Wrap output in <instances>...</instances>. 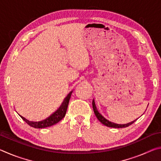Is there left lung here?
<instances>
[{
    "label": "left lung",
    "instance_id": "1",
    "mask_svg": "<svg viewBox=\"0 0 161 161\" xmlns=\"http://www.w3.org/2000/svg\"><path fill=\"white\" fill-rule=\"evenodd\" d=\"M92 107H93V109H94V112L95 114V115H96L97 118L98 119V120L101 122V123L103 124V125H105V126H107L108 127H111V128H125V127H127L130 126V124H132L134 123L136 121H133L131 122H130V123H128L126 124H115L114 123V122H111L110 121H108V119H107L105 118V117H103L102 114H101L99 111L97 110V107H96V104H95V102H94V100H93V102H92Z\"/></svg>",
    "mask_w": 161,
    "mask_h": 161
}]
</instances>
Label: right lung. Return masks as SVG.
Segmentation results:
<instances>
[{
    "label": "right lung",
    "instance_id": "1",
    "mask_svg": "<svg viewBox=\"0 0 161 161\" xmlns=\"http://www.w3.org/2000/svg\"><path fill=\"white\" fill-rule=\"evenodd\" d=\"M72 92H71L70 93L68 94L66 97H65L63 102H62L60 107L58 108V109H57L54 113L52 114L50 116H49L47 118L42 120V121H30V120L25 119V117L22 116L20 115V116L27 124L32 127L35 128V129H43V128H47V127H50L51 126H53V125H54L57 123H58L59 121H61V120L64 117L65 114H66V112H67V107H68V104H69V102L71 97V94H72Z\"/></svg>",
    "mask_w": 161,
    "mask_h": 161
}]
</instances>
